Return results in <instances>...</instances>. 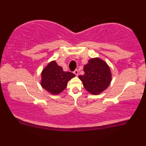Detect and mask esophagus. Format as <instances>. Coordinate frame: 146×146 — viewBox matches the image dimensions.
Masks as SVG:
<instances>
[{
  "label": "esophagus",
  "mask_w": 146,
  "mask_h": 146,
  "mask_svg": "<svg viewBox=\"0 0 146 146\" xmlns=\"http://www.w3.org/2000/svg\"><path fill=\"white\" fill-rule=\"evenodd\" d=\"M73 73H75L76 76H78V70H77V69H76V70H75V71H73Z\"/></svg>",
  "instance_id": "esophagus-1"
}]
</instances>
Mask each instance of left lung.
<instances>
[{
	"label": "left lung",
	"instance_id": "obj_1",
	"mask_svg": "<svg viewBox=\"0 0 146 146\" xmlns=\"http://www.w3.org/2000/svg\"><path fill=\"white\" fill-rule=\"evenodd\" d=\"M85 74L79 76L84 88L93 95L100 94L107 89L111 80L110 68L100 58H92L84 66Z\"/></svg>",
	"mask_w": 146,
	"mask_h": 146
}]
</instances>
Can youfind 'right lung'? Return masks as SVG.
<instances>
[{
	"mask_svg": "<svg viewBox=\"0 0 146 146\" xmlns=\"http://www.w3.org/2000/svg\"><path fill=\"white\" fill-rule=\"evenodd\" d=\"M75 76V74L64 71L52 61L42 71L41 86L51 94L57 95L66 88L68 82Z\"/></svg>",
	"mask_w": 146,
	"mask_h": 146,
	"instance_id": "1",
	"label": "right lung"
}]
</instances>
